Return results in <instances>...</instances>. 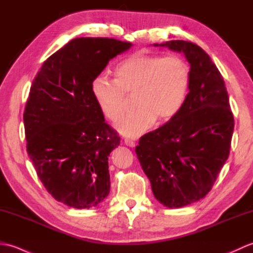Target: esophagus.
<instances>
[{"mask_svg":"<svg viewBox=\"0 0 253 253\" xmlns=\"http://www.w3.org/2000/svg\"><path fill=\"white\" fill-rule=\"evenodd\" d=\"M124 142H125L126 146L131 147V148H133V147L136 146V142L133 141V140H131V139H125V141H124Z\"/></svg>","mask_w":253,"mask_h":253,"instance_id":"obj_1","label":"esophagus"}]
</instances>
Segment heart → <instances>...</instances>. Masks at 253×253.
I'll return each mask as SVG.
<instances>
[{
  "label": "heart",
  "mask_w": 253,
  "mask_h": 253,
  "mask_svg": "<svg viewBox=\"0 0 253 253\" xmlns=\"http://www.w3.org/2000/svg\"><path fill=\"white\" fill-rule=\"evenodd\" d=\"M115 79L98 75L91 92L103 115L112 122L123 116L128 96L133 95L136 109L124 116L116 128L122 135L137 137L157 120L169 122L185 105L190 89V67L178 55L136 53L115 67Z\"/></svg>",
  "instance_id": "obj_1"
}]
</instances>
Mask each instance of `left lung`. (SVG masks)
<instances>
[{"instance_id": "left-lung-1", "label": "left lung", "mask_w": 253, "mask_h": 253, "mask_svg": "<svg viewBox=\"0 0 253 253\" xmlns=\"http://www.w3.org/2000/svg\"><path fill=\"white\" fill-rule=\"evenodd\" d=\"M190 64V89L173 120L142 136L136 153L155 199L168 208L200 200L212 189L229 155L234 116L221 73L200 46L171 40Z\"/></svg>"}]
</instances>
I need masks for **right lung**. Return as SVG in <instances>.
Listing matches in <instances>:
<instances>
[{"label": "right lung", "instance_id": "add662e5", "mask_svg": "<svg viewBox=\"0 0 253 253\" xmlns=\"http://www.w3.org/2000/svg\"><path fill=\"white\" fill-rule=\"evenodd\" d=\"M130 46L112 38H76L32 82L24 112L27 152L45 189L68 207H96L110 193L109 155L121 138L105 123L91 83Z\"/></svg>", "mask_w": 253, "mask_h": 253}]
</instances>
